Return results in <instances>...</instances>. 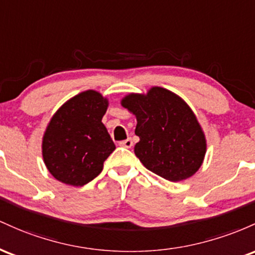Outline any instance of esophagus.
<instances>
[{"label":"esophagus","instance_id":"34e87169","mask_svg":"<svg viewBox=\"0 0 255 255\" xmlns=\"http://www.w3.org/2000/svg\"><path fill=\"white\" fill-rule=\"evenodd\" d=\"M119 145H122V147H125V148H131L133 145V142L131 138H128V139H125V141L120 142Z\"/></svg>","mask_w":255,"mask_h":255}]
</instances>
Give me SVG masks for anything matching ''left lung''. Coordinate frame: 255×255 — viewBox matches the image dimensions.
I'll list each match as a JSON object with an SVG mask.
<instances>
[{
  "label": "left lung",
  "mask_w": 255,
  "mask_h": 255,
  "mask_svg": "<svg viewBox=\"0 0 255 255\" xmlns=\"http://www.w3.org/2000/svg\"><path fill=\"white\" fill-rule=\"evenodd\" d=\"M122 105L136 116L139 142L135 154L148 170L171 182L189 178L199 170L206 153L205 135L181 97L154 87L147 95L130 94Z\"/></svg>",
  "instance_id": "8db88e82"
}]
</instances>
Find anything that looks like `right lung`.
<instances>
[{
	"label": "right lung",
	"instance_id": "add662e5",
	"mask_svg": "<svg viewBox=\"0 0 255 255\" xmlns=\"http://www.w3.org/2000/svg\"><path fill=\"white\" fill-rule=\"evenodd\" d=\"M108 101L94 90L83 91L59 108L43 136L44 164L54 178L82 187L101 173L116 145L102 124Z\"/></svg>",
	"mask_w": 255,
	"mask_h": 255
}]
</instances>
